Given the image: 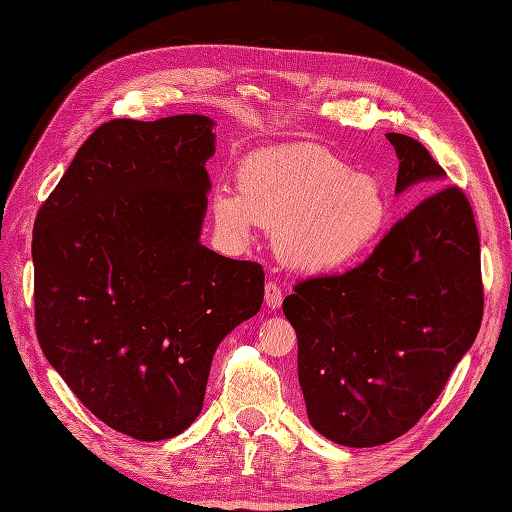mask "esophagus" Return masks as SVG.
Wrapping results in <instances>:
<instances>
[{
    "label": "esophagus",
    "mask_w": 512,
    "mask_h": 512,
    "mask_svg": "<svg viewBox=\"0 0 512 512\" xmlns=\"http://www.w3.org/2000/svg\"><path fill=\"white\" fill-rule=\"evenodd\" d=\"M264 298H266V305L270 307V309H277V307H281V303H283V292H281V285L274 281V279H270L268 283H266V287H264Z\"/></svg>",
    "instance_id": "34e87169"
}]
</instances>
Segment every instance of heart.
Here are the masks:
<instances>
[{
	"instance_id": "obj_1",
	"label": "heart",
	"mask_w": 512,
	"mask_h": 512,
	"mask_svg": "<svg viewBox=\"0 0 512 512\" xmlns=\"http://www.w3.org/2000/svg\"><path fill=\"white\" fill-rule=\"evenodd\" d=\"M214 218L229 238L246 240L253 222L274 231L277 253L305 272L342 270L368 255L385 233L389 209L370 175L311 142L248 153L238 192H214Z\"/></svg>"
}]
</instances>
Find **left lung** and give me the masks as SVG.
Here are the masks:
<instances>
[{
  "mask_svg": "<svg viewBox=\"0 0 512 512\" xmlns=\"http://www.w3.org/2000/svg\"><path fill=\"white\" fill-rule=\"evenodd\" d=\"M400 168L396 192H430L370 257L342 274L294 285L283 313L298 337V383L311 426L350 448L411 430L474 344L484 311L474 212L422 142L387 134Z\"/></svg>",
  "mask_w": 512,
  "mask_h": 512,
  "instance_id": "1",
  "label": "left lung"
}]
</instances>
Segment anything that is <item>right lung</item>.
Returning a JSON list of instances; mask_svg holds the SVG:
<instances>
[{"instance_id": "1", "label": "right lung", "mask_w": 512, "mask_h": 512, "mask_svg": "<svg viewBox=\"0 0 512 512\" xmlns=\"http://www.w3.org/2000/svg\"><path fill=\"white\" fill-rule=\"evenodd\" d=\"M212 125H99L34 222L38 344L90 413L138 441L194 422L218 344L264 300L257 261L199 242Z\"/></svg>"}]
</instances>
